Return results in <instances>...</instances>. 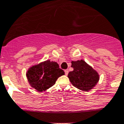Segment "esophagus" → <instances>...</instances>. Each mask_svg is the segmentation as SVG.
I'll return each instance as SVG.
<instances>
[{"label": "esophagus", "mask_w": 124, "mask_h": 124, "mask_svg": "<svg viewBox=\"0 0 124 124\" xmlns=\"http://www.w3.org/2000/svg\"><path fill=\"white\" fill-rule=\"evenodd\" d=\"M64 72H65V75H68V73H69L68 69L64 70Z\"/></svg>", "instance_id": "esophagus-1"}]
</instances>
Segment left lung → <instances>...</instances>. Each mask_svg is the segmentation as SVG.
Segmentation results:
<instances>
[{
  "instance_id": "left-lung-1",
  "label": "left lung",
  "mask_w": 124,
  "mask_h": 124,
  "mask_svg": "<svg viewBox=\"0 0 124 124\" xmlns=\"http://www.w3.org/2000/svg\"><path fill=\"white\" fill-rule=\"evenodd\" d=\"M71 62L73 70L67 77L72 85L83 91H89L94 87L100 79L96 71L83 60Z\"/></svg>"
}]
</instances>
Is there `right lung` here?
<instances>
[{"instance_id": "1", "label": "right lung", "mask_w": 124, "mask_h": 124, "mask_svg": "<svg viewBox=\"0 0 124 124\" xmlns=\"http://www.w3.org/2000/svg\"><path fill=\"white\" fill-rule=\"evenodd\" d=\"M63 75L64 72L59 68L57 62L47 60L29 68L26 77L32 87L43 92L53 86L57 79Z\"/></svg>"}]
</instances>
